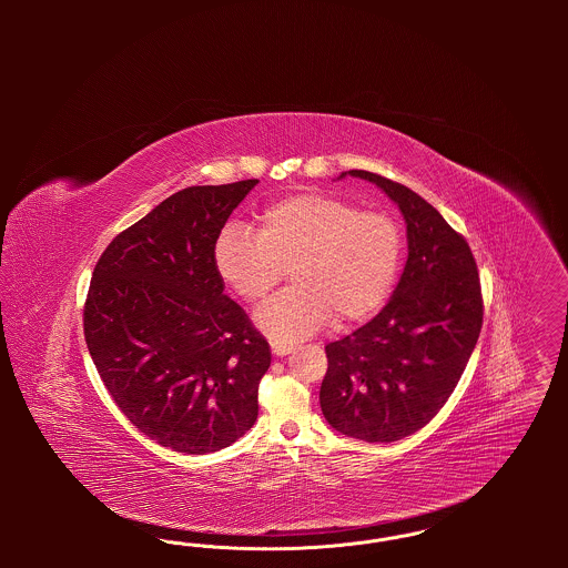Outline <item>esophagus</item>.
<instances>
[{"label": "esophagus", "instance_id": "obj_1", "mask_svg": "<svg viewBox=\"0 0 568 568\" xmlns=\"http://www.w3.org/2000/svg\"><path fill=\"white\" fill-rule=\"evenodd\" d=\"M271 349L276 357H283V355H287V353L294 352V345H290V343H283V341H272Z\"/></svg>", "mask_w": 568, "mask_h": 568}]
</instances>
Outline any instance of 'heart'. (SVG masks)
Listing matches in <instances>:
<instances>
[{"label": "heart", "mask_w": 568, "mask_h": 568, "mask_svg": "<svg viewBox=\"0 0 568 568\" xmlns=\"http://www.w3.org/2000/svg\"><path fill=\"white\" fill-rule=\"evenodd\" d=\"M216 274L246 302H260L290 268L294 287L255 311V324L274 341H300L371 315L392 292L403 262L396 219L359 211L322 193H296L268 204L257 234L227 225L215 251Z\"/></svg>", "instance_id": "1"}]
</instances>
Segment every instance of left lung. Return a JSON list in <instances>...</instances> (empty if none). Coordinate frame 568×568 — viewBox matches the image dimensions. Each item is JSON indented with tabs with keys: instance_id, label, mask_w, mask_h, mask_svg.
I'll use <instances>...</instances> for the list:
<instances>
[{
	"instance_id": "obj_1",
	"label": "left lung",
	"mask_w": 568,
	"mask_h": 568,
	"mask_svg": "<svg viewBox=\"0 0 568 568\" xmlns=\"http://www.w3.org/2000/svg\"><path fill=\"white\" fill-rule=\"evenodd\" d=\"M406 221L405 271L377 317L325 347L320 403L327 424L366 443L424 428L456 389L484 324L473 251L422 195L366 170Z\"/></svg>"
}]
</instances>
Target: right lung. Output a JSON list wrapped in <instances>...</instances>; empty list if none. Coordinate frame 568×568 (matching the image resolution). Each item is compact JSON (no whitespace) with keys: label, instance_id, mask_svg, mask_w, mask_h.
Masks as SVG:
<instances>
[{"label":"right lung","instance_id":"right-lung-1","mask_svg":"<svg viewBox=\"0 0 568 568\" xmlns=\"http://www.w3.org/2000/svg\"><path fill=\"white\" fill-rule=\"evenodd\" d=\"M260 181L176 191L123 230L95 264L84 341L112 400L179 454H211L257 419L266 338L223 294L216 239Z\"/></svg>","mask_w":568,"mask_h":568}]
</instances>
